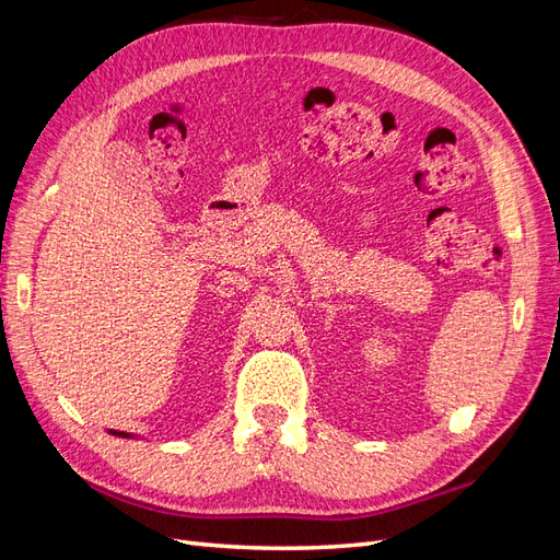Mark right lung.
<instances>
[{
  "label": "right lung",
  "instance_id": "right-lung-1",
  "mask_svg": "<svg viewBox=\"0 0 560 560\" xmlns=\"http://www.w3.org/2000/svg\"><path fill=\"white\" fill-rule=\"evenodd\" d=\"M109 434H114V436H124V439H132L135 434H130V432H116V430H107Z\"/></svg>",
  "mask_w": 560,
  "mask_h": 560
}]
</instances>
